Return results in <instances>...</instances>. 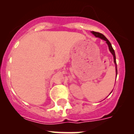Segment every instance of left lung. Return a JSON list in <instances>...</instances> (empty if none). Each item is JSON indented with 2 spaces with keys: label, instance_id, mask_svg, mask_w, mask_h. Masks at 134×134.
<instances>
[{
  "label": "left lung",
  "instance_id": "8db88e82",
  "mask_svg": "<svg viewBox=\"0 0 134 134\" xmlns=\"http://www.w3.org/2000/svg\"><path fill=\"white\" fill-rule=\"evenodd\" d=\"M91 34H93V35H94V36L96 37H99V38H100L101 40H104V41H106V43H107V46H108V47H109V49L110 52L112 54V55H113V61H114L115 65L116 78H117V75H118V69H117V63H116L115 54V51H114V49H113L112 46H111V43H110V41H109V40H107L106 37H105V35H103L102 34H100V33H98V32H95V31H91ZM112 91L111 92V93H112ZM111 93H110V94H111Z\"/></svg>",
  "mask_w": 134,
  "mask_h": 134
}]
</instances>
